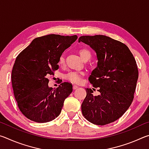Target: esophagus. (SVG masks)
<instances>
[{"label": "esophagus", "mask_w": 149, "mask_h": 149, "mask_svg": "<svg viewBox=\"0 0 149 149\" xmlns=\"http://www.w3.org/2000/svg\"><path fill=\"white\" fill-rule=\"evenodd\" d=\"M79 87L77 86V85H73V89L74 90H75V89H77V88Z\"/></svg>", "instance_id": "obj_1"}]
</instances>
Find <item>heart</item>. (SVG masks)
Wrapping results in <instances>:
<instances>
[{"mask_svg": "<svg viewBox=\"0 0 149 149\" xmlns=\"http://www.w3.org/2000/svg\"><path fill=\"white\" fill-rule=\"evenodd\" d=\"M79 54L81 58L84 60H89L91 58V53L89 50L85 49H81L79 50ZM59 64L63 65L64 64V58L61 56L59 58ZM84 75V72H70L65 75L64 78L68 81L73 84H80L82 81V76Z\"/></svg>", "mask_w": 149, "mask_h": 149, "instance_id": "obj_1", "label": "heart"}]
</instances>
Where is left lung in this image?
<instances>
[{"label": "left lung", "mask_w": 149, "mask_h": 149, "mask_svg": "<svg viewBox=\"0 0 149 149\" xmlns=\"http://www.w3.org/2000/svg\"><path fill=\"white\" fill-rule=\"evenodd\" d=\"M94 50L97 68L89 80L100 95L86 88L87 96L81 104L84 116L96 125L112 123L124 114L133 101L138 79V68L130 50L125 44L102 35L80 37Z\"/></svg>", "instance_id": "1"}]
</instances>
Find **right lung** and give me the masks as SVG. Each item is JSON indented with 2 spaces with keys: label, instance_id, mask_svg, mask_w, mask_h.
<instances>
[{
  "label": "right lung",
  "instance_id": "add662e5",
  "mask_svg": "<svg viewBox=\"0 0 149 149\" xmlns=\"http://www.w3.org/2000/svg\"><path fill=\"white\" fill-rule=\"evenodd\" d=\"M77 35L50 34L37 37L17 56L12 71V84L19 109L30 120L45 123L60 115L72 85L64 82L52 90L47 77L58 69L64 50Z\"/></svg>",
  "mask_w": 149,
  "mask_h": 149
}]
</instances>
